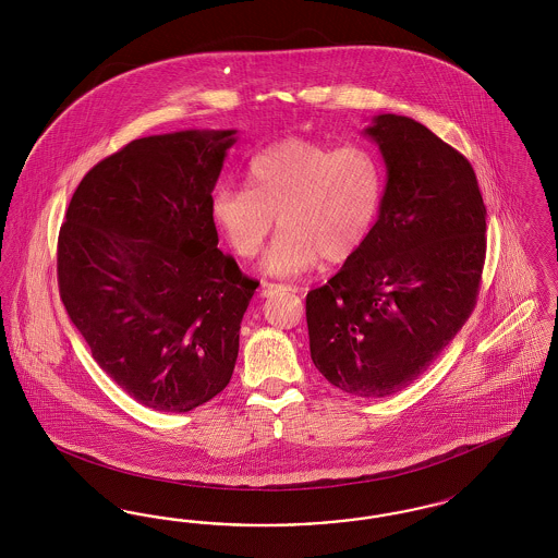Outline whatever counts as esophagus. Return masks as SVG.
Wrapping results in <instances>:
<instances>
[{
  "label": "esophagus",
  "instance_id": "obj_1",
  "mask_svg": "<svg viewBox=\"0 0 558 558\" xmlns=\"http://www.w3.org/2000/svg\"><path fill=\"white\" fill-rule=\"evenodd\" d=\"M291 291V287H284V284H274V282H262V296H271L276 292Z\"/></svg>",
  "mask_w": 558,
  "mask_h": 558
}]
</instances>
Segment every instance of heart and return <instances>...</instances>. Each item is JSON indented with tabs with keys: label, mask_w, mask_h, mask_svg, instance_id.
Masks as SVG:
<instances>
[{
	"label": "heart",
	"mask_w": 558,
	"mask_h": 558,
	"mask_svg": "<svg viewBox=\"0 0 558 558\" xmlns=\"http://www.w3.org/2000/svg\"><path fill=\"white\" fill-rule=\"evenodd\" d=\"M248 187L219 186L211 217L240 257H255L274 230L282 232L264 257L271 276H296L349 259L371 236L385 201V167L362 144L341 148L287 137L248 162Z\"/></svg>",
	"instance_id": "obj_1"
}]
</instances>
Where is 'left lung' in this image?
Returning <instances> with one entry per match:
<instances>
[{
	"instance_id": "obj_1",
	"label": "left lung",
	"mask_w": 558,
	"mask_h": 558,
	"mask_svg": "<svg viewBox=\"0 0 558 558\" xmlns=\"http://www.w3.org/2000/svg\"><path fill=\"white\" fill-rule=\"evenodd\" d=\"M364 133L387 167L383 209L305 314L316 368L374 399L412 385L475 310L487 211L471 162L418 121L378 114Z\"/></svg>"
}]
</instances>
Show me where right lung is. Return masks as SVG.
<instances>
[{
	"label": "right lung",
	"mask_w": 558,
	"mask_h": 558,
	"mask_svg": "<svg viewBox=\"0 0 558 558\" xmlns=\"http://www.w3.org/2000/svg\"><path fill=\"white\" fill-rule=\"evenodd\" d=\"M236 130L133 140L75 190L58 287L92 357L137 403L190 412L232 378L257 280L217 248L211 192Z\"/></svg>",
	"instance_id": "add662e5"
}]
</instances>
